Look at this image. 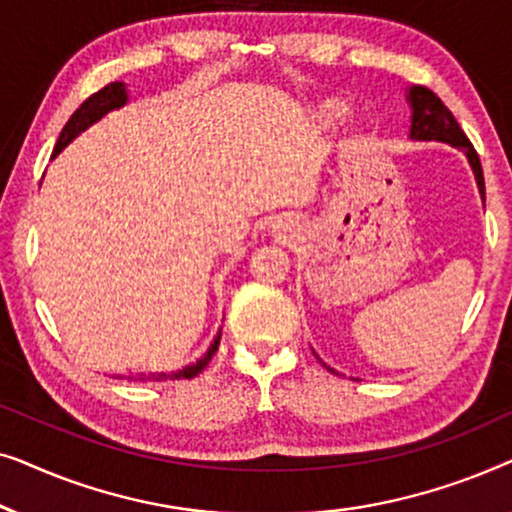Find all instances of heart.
Wrapping results in <instances>:
<instances>
[{
  "label": "heart",
  "instance_id": "b5f03b06",
  "mask_svg": "<svg viewBox=\"0 0 512 512\" xmlns=\"http://www.w3.org/2000/svg\"><path fill=\"white\" fill-rule=\"evenodd\" d=\"M345 111H347V102L345 100H331V102L324 104V114L331 116V118L342 116V114H345Z\"/></svg>",
  "mask_w": 512,
  "mask_h": 512
}]
</instances>
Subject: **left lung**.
<instances>
[{
  "instance_id": "1",
  "label": "left lung",
  "mask_w": 512,
  "mask_h": 512,
  "mask_svg": "<svg viewBox=\"0 0 512 512\" xmlns=\"http://www.w3.org/2000/svg\"><path fill=\"white\" fill-rule=\"evenodd\" d=\"M408 100L412 104V128L410 137L412 139H436V142H445L461 149L468 156V163H471L475 179H478L480 193L485 195V177H482V165L478 153H475L471 139L466 137V132L461 130L457 118L452 116V111L445 107L443 100L433 93V90L424 86L410 88Z\"/></svg>"
}]
</instances>
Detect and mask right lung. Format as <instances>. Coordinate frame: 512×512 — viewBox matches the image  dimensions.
<instances>
[{"label": "right lung", "mask_w": 512, "mask_h": 512, "mask_svg": "<svg viewBox=\"0 0 512 512\" xmlns=\"http://www.w3.org/2000/svg\"><path fill=\"white\" fill-rule=\"evenodd\" d=\"M125 100H128V93H125V83L123 81H114V83H107L102 90H97V93H93L88 97L86 102L81 104L79 109L74 111L72 118L65 123V128H62L58 142H55V149H53V156H58V153L65 149V146L72 142V139L79 135V132H83L88 128V125H93L95 121H100V118L107 114V111L111 109H118L123 107ZM219 340H221V333L216 335L214 345L209 347V352L202 356L200 361H195L193 366H186L184 370H177V373H160L156 380H191V377H195L198 373H202L205 370V366L209 361H212V356L216 354V349H219ZM142 380V377H139Z\"/></svg>", "instance_id": "1"}]
</instances>
